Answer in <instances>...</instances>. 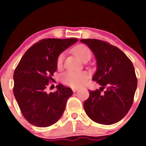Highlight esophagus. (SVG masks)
I'll return each mask as SVG.
<instances>
[{
    "label": "esophagus",
    "mask_w": 146,
    "mask_h": 146,
    "mask_svg": "<svg viewBox=\"0 0 146 146\" xmlns=\"http://www.w3.org/2000/svg\"><path fill=\"white\" fill-rule=\"evenodd\" d=\"M72 90H73V92H77L79 88H72Z\"/></svg>",
    "instance_id": "obj_1"
}]
</instances>
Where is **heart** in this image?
Listing matches in <instances>:
<instances>
[{
    "label": "heart",
    "mask_w": 146,
    "mask_h": 146,
    "mask_svg": "<svg viewBox=\"0 0 146 146\" xmlns=\"http://www.w3.org/2000/svg\"><path fill=\"white\" fill-rule=\"evenodd\" d=\"M74 52L81 61H83L88 57H91V51L85 45H79L74 48ZM64 54H60L57 59V66L61 67L63 64ZM88 73L84 71H67L62 76V80L67 85L73 87L83 85L88 79Z\"/></svg>",
    "instance_id": "b5f03b06"
}]
</instances>
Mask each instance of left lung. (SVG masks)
I'll list each match as a JSON object with an SVG mask.
<instances>
[{
    "instance_id": "1",
    "label": "left lung",
    "mask_w": 146,
    "mask_h": 146,
    "mask_svg": "<svg viewBox=\"0 0 146 146\" xmlns=\"http://www.w3.org/2000/svg\"><path fill=\"white\" fill-rule=\"evenodd\" d=\"M80 42L90 48L96 58L97 70L92 80L101 85L100 90H89V98L83 104L85 113L100 124L117 123L133 104L137 88L133 65L123 51L107 42L95 39Z\"/></svg>"
}]
</instances>
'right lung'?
I'll list each match as a JSON object with an SVG mask.
<instances>
[{
    "label": "right lung",
    "mask_w": 146,
    "mask_h": 146,
    "mask_svg": "<svg viewBox=\"0 0 146 146\" xmlns=\"http://www.w3.org/2000/svg\"><path fill=\"white\" fill-rule=\"evenodd\" d=\"M78 40L42 39L22 57L13 75V93L22 114L31 124L47 127L62 117L73 91L61 84L55 92L47 93L46 88L57 70L58 57Z\"/></svg>",
    "instance_id": "obj_1"
}]
</instances>
